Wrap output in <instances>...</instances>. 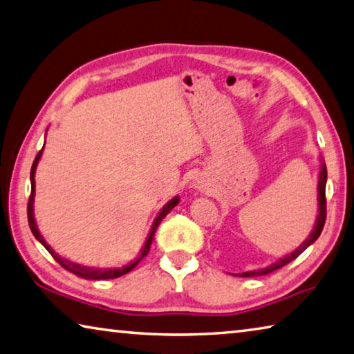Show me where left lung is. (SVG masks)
Segmentation results:
<instances>
[{"label": "left lung", "mask_w": 354, "mask_h": 354, "mask_svg": "<svg viewBox=\"0 0 354 354\" xmlns=\"http://www.w3.org/2000/svg\"><path fill=\"white\" fill-rule=\"evenodd\" d=\"M325 188H326V165L324 163V160H322V165H320V172H319V196H317V201H319V214L317 218H315V225L313 228L311 234H309L306 241H303V244H300V247H297V249L289 253V255L283 257L278 259V261L272 263L268 268H263V269H258V270H250V272H243V274H239V277H261V275H268L270 272H274L277 269L283 268V266L289 264L290 261H294V259L301 255L303 252H305L309 245L313 243H315V239L320 236L322 230H324V225H325V219H326V199H325Z\"/></svg>", "instance_id": "left-lung-1"}]
</instances>
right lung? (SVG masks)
<instances>
[{"instance_id":"add662e5","label":"right lung","mask_w":354,"mask_h":354,"mask_svg":"<svg viewBox=\"0 0 354 354\" xmlns=\"http://www.w3.org/2000/svg\"><path fill=\"white\" fill-rule=\"evenodd\" d=\"M43 147H45V145H43ZM43 147H41V151H40L39 153H37V157H35L34 163H32V167H30V197H29V203H28V221H29L30 232H32L35 239L39 241V243H40L43 247H45V249H46L49 253H51L53 258L62 266V268L66 269L68 272H71V274H74V275L80 277V278H85V280H110V278H118V277H121V275H124V274H127V272H130V270H133V269L136 268V264H138V263L141 261V259L147 255L149 250H151V244H152L153 234H155V232H157V228H158V225H160L161 219L166 218V214L169 213L171 209H172L174 207H176L178 202H180V197H178V196L172 197V199H171L169 202H167L163 208H161V212L157 214V218H155L153 224H152V227H151V232H149V234H147L146 243H145V245H142V249L140 250V255H138V258L135 259V261L129 263V264H126V266H122V268H113V269H99V268H86V266H80V264H77V263L70 261V259L62 258V257L59 255V253H55V252L51 249V245H49V244L46 243L45 238L41 236L40 232H39V228H37V224H35V218H34L35 169H37V165H39L40 157H41V153H43Z\"/></svg>"}]
</instances>
